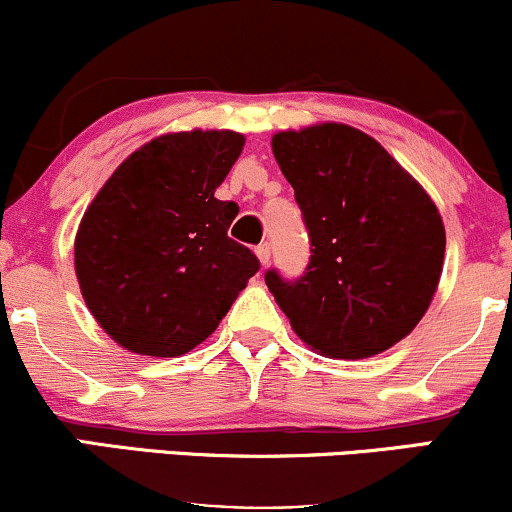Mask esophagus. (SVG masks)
Segmentation results:
<instances>
[{"label":"esophagus","mask_w":512,"mask_h":512,"mask_svg":"<svg viewBox=\"0 0 512 512\" xmlns=\"http://www.w3.org/2000/svg\"><path fill=\"white\" fill-rule=\"evenodd\" d=\"M255 252H257V257H260L262 264H269V257H272V248H269V243L257 245Z\"/></svg>","instance_id":"obj_1"}]
</instances>
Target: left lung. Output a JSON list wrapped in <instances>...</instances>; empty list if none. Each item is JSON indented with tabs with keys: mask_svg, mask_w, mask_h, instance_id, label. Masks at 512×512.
I'll return each instance as SVG.
<instances>
[{
	"mask_svg": "<svg viewBox=\"0 0 512 512\" xmlns=\"http://www.w3.org/2000/svg\"><path fill=\"white\" fill-rule=\"evenodd\" d=\"M272 151L308 228L298 279L264 272L305 344L368 358L419 325L436 293L445 228L436 204L387 151L354 127L279 132Z\"/></svg>",
	"mask_w": 512,
	"mask_h": 512,
	"instance_id": "1",
	"label": "left lung"
}]
</instances>
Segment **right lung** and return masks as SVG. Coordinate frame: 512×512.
I'll list each match as a JSON object with an SVG mask.
<instances>
[{
	"label": "right lung",
	"instance_id": "obj_1",
	"mask_svg": "<svg viewBox=\"0 0 512 512\" xmlns=\"http://www.w3.org/2000/svg\"><path fill=\"white\" fill-rule=\"evenodd\" d=\"M238 132L144 144L81 219L76 279L98 325L144 356H182L219 327L260 260L228 238L236 202L214 197L243 151Z\"/></svg>",
	"mask_w": 512,
	"mask_h": 512
}]
</instances>
